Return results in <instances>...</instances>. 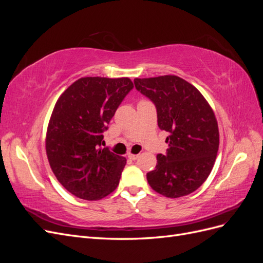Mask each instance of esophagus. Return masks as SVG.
<instances>
[{
  "label": "esophagus",
  "instance_id": "obj_1",
  "mask_svg": "<svg viewBox=\"0 0 263 263\" xmlns=\"http://www.w3.org/2000/svg\"><path fill=\"white\" fill-rule=\"evenodd\" d=\"M128 158L130 159V160H134V161H135V160H137V159L139 158V155H129Z\"/></svg>",
  "mask_w": 263,
  "mask_h": 263
}]
</instances>
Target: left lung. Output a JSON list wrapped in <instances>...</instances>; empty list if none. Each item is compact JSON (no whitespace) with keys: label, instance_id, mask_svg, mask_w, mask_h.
Masks as SVG:
<instances>
[{"label":"left lung","instance_id":"1","mask_svg":"<svg viewBox=\"0 0 263 263\" xmlns=\"http://www.w3.org/2000/svg\"><path fill=\"white\" fill-rule=\"evenodd\" d=\"M135 87L154 103L158 126L168 133L165 155H157L149 185L177 198L191 194L208 179L219 146L213 109L195 86L177 76L135 79Z\"/></svg>","mask_w":263,"mask_h":263}]
</instances>
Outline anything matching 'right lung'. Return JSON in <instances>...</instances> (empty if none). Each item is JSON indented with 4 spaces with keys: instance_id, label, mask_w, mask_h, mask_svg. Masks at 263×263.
Returning a JSON list of instances; mask_svg holds the SVG:
<instances>
[{
    "instance_id": "1",
    "label": "right lung",
    "mask_w": 263,
    "mask_h": 263,
    "mask_svg": "<svg viewBox=\"0 0 263 263\" xmlns=\"http://www.w3.org/2000/svg\"><path fill=\"white\" fill-rule=\"evenodd\" d=\"M133 87L128 78H81L55 103L47 157L55 178L79 198L100 200L118 185L126 159L102 148L103 133Z\"/></svg>"
}]
</instances>
